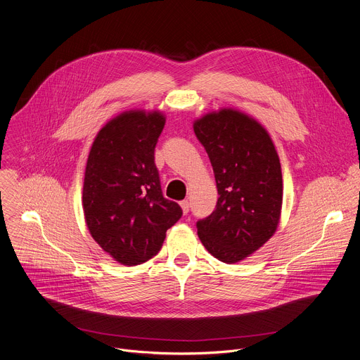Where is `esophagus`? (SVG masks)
<instances>
[{
	"label": "esophagus",
	"mask_w": 360,
	"mask_h": 360,
	"mask_svg": "<svg viewBox=\"0 0 360 360\" xmlns=\"http://www.w3.org/2000/svg\"><path fill=\"white\" fill-rule=\"evenodd\" d=\"M180 207H181V210H183V212H184V214H187V212L190 211V202H188L187 200L181 201V202H180Z\"/></svg>",
	"instance_id": "obj_1"
}]
</instances>
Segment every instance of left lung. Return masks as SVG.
<instances>
[{
  "label": "left lung",
  "mask_w": 360,
  "mask_h": 360,
  "mask_svg": "<svg viewBox=\"0 0 360 360\" xmlns=\"http://www.w3.org/2000/svg\"><path fill=\"white\" fill-rule=\"evenodd\" d=\"M194 132L214 170L218 201L197 222L205 249L224 263H236L276 232L283 202V177L274 143L255 118L221 108L194 121Z\"/></svg>",
  "instance_id": "8db88e82"
}]
</instances>
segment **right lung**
<instances>
[{
	"label": "right lung",
	"instance_id": "1",
	"mask_svg": "<svg viewBox=\"0 0 360 360\" xmlns=\"http://www.w3.org/2000/svg\"><path fill=\"white\" fill-rule=\"evenodd\" d=\"M166 117L131 110L108 121L89 153L83 211L93 239L114 260L141 264L160 250L166 231L181 218L163 197L155 146Z\"/></svg>",
	"mask_w": 360,
	"mask_h": 360
}]
</instances>
